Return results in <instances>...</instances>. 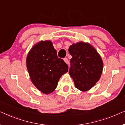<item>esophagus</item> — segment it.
<instances>
[{"instance_id":"obj_1","label":"esophagus","mask_w":125,"mask_h":125,"mask_svg":"<svg viewBox=\"0 0 125 125\" xmlns=\"http://www.w3.org/2000/svg\"><path fill=\"white\" fill-rule=\"evenodd\" d=\"M64 61H65V62L66 63V64H69V60H68V59L67 58H64Z\"/></svg>"}]
</instances>
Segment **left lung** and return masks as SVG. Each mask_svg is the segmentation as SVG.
<instances>
[{
    "label": "left lung",
    "instance_id": "8db88e82",
    "mask_svg": "<svg viewBox=\"0 0 125 125\" xmlns=\"http://www.w3.org/2000/svg\"><path fill=\"white\" fill-rule=\"evenodd\" d=\"M71 68L69 73L80 91L90 90L101 76L104 64L101 57L88 42H80L70 46Z\"/></svg>",
    "mask_w": 125,
    "mask_h": 125
}]
</instances>
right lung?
<instances>
[{"label": "right lung", "instance_id": "obj_1", "mask_svg": "<svg viewBox=\"0 0 125 125\" xmlns=\"http://www.w3.org/2000/svg\"><path fill=\"white\" fill-rule=\"evenodd\" d=\"M26 65L32 83L45 94L55 90L60 78L68 71V65L58 58L50 40L40 41L32 47L27 54Z\"/></svg>", "mask_w": 125, "mask_h": 125}]
</instances>
